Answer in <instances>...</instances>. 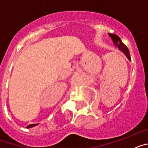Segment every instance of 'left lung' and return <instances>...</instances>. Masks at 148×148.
<instances>
[{
  "label": "left lung",
  "instance_id": "left-lung-1",
  "mask_svg": "<svg viewBox=\"0 0 148 148\" xmlns=\"http://www.w3.org/2000/svg\"><path fill=\"white\" fill-rule=\"evenodd\" d=\"M108 35H109V36L111 38L112 40H113V44H114V45L116 46V47H118V49H119L121 52H122V53H124L125 56H126V57L127 58V59L129 60V61H131L129 49H127V47L125 44H123L122 41H121V40L120 39V38L119 37L118 35H115V34H111V33H109Z\"/></svg>",
  "mask_w": 148,
  "mask_h": 148
}]
</instances>
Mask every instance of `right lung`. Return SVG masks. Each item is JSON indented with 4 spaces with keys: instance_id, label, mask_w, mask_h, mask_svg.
Instances as JSON below:
<instances>
[{
    "instance_id": "1",
    "label": "right lung",
    "mask_w": 148,
    "mask_h": 148,
    "mask_svg": "<svg viewBox=\"0 0 148 148\" xmlns=\"http://www.w3.org/2000/svg\"><path fill=\"white\" fill-rule=\"evenodd\" d=\"M38 125V124H32V125H29L27 127V128H30V127H33Z\"/></svg>"
}]
</instances>
